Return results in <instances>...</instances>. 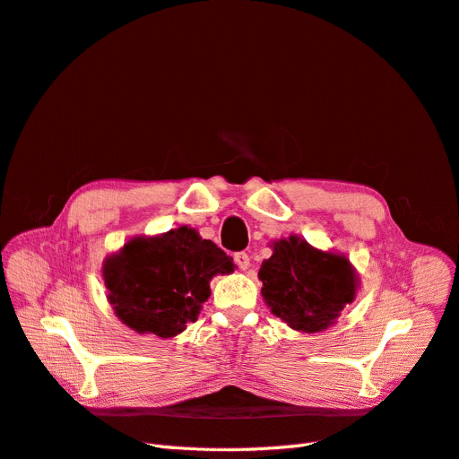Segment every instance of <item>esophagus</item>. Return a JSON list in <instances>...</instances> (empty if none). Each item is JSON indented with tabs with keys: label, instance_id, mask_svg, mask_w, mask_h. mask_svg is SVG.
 I'll return each mask as SVG.
<instances>
[{
	"label": "esophagus",
	"instance_id": "esophagus-1",
	"mask_svg": "<svg viewBox=\"0 0 459 459\" xmlns=\"http://www.w3.org/2000/svg\"><path fill=\"white\" fill-rule=\"evenodd\" d=\"M233 260H235L237 267L243 269V271H245V269H248V265H250V255H248L247 252H235Z\"/></svg>",
	"mask_w": 459,
	"mask_h": 459
}]
</instances>
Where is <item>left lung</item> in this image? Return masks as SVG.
I'll use <instances>...</instances> for the list:
<instances>
[{
	"mask_svg": "<svg viewBox=\"0 0 459 459\" xmlns=\"http://www.w3.org/2000/svg\"><path fill=\"white\" fill-rule=\"evenodd\" d=\"M271 313L298 332L315 333L332 325L356 293V273L346 258L320 252L299 237L273 245L258 273Z\"/></svg>",
	"mask_w": 459,
	"mask_h": 459,
	"instance_id": "obj_1",
	"label": "left lung"
}]
</instances>
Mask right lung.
Listing matches in <instances>:
<instances>
[{"instance_id":"obj_1","label":"right lung","mask_w":459,"mask_h":459,"mask_svg":"<svg viewBox=\"0 0 459 459\" xmlns=\"http://www.w3.org/2000/svg\"><path fill=\"white\" fill-rule=\"evenodd\" d=\"M233 264L222 248L182 226L161 237H137L107 258L103 279L117 316L139 333L173 337L194 322L218 273Z\"/></svg>"}]
</instances>
